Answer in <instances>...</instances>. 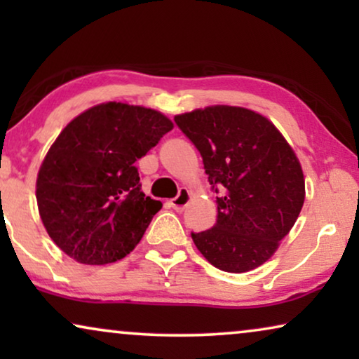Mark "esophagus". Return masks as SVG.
Listing matches in <instances>:
<instances>
[{"instance_id": "esophagus-1", "label": "esophagus", "mask_w": 359, "mask_h": 359, "mask_svg": "<svg viewBox=\"0 0 359 359\" xmlns=\"http://www.w3.org/2000/svg\"><path fill=\"white\" fill-rule=\"evenodd\" d=\"M189 201H191V191L188 189V188H181L180 189V194L176 196L175 199H171V205H173V209L175 210H183L186 205L189 204Z\"/></svg>"}]
</instances>
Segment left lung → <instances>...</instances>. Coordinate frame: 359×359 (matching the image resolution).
<instances>
[{"instance_id":"left-lung-1","label":"left lung","mask_w":359,"mask_h":359,"mask_svg":"<svg viewBox=\"0 0 359 359\" xmlns=\"http://www.w3.org/2000/svg\"><path fill=\"white\" fill-rule=\"evenodd\" d=\"M175 122L220 191L214 227L191 233L196 248L227 273L262 266L291 232L306 199L296 151L268 117L247 107L208 106Z\"/></svg>"}]
</instances>
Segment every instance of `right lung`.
<instances>
[{
	"mask_svg": "<svg viewBox=\"0 0 359 359\" xmlns=\"http://www.w3.org/2000/svg\"><path fill=\"white\" fill-rule=\"evenodd\" d=\"M171 129L160 111L116 101L68 122L36 181L39 215L63 253L100 266L135 248L161 209L140 191L135 161Z\"/></svg>",
	"mask_w": 359,
	"mask_h": 359,
	"instance_id": "1",
	"label": "right lung"
}]
</instances>
